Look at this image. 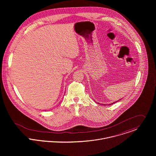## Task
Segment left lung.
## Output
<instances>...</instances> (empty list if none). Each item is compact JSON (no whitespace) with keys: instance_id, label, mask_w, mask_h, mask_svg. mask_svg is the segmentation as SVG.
<instances>
[{"instance_id":"left-lung-1","label":"left lung","mask_w":156,"mask_h":156,"mask_svg":"<svg viewBox=\"0 0 156 156\" xmlns=\"http://www.w3.org/2000/svg\"><path fill=\"white\" fill-rule=\"evenodd\" d=\"M120 100H121V99H120ZM119 100H118V101H119ZM117 101H115V102H113V103H111V104H110V105H113V104L115 103H116V102H117Z\"/></svg>"}]
</instances>
